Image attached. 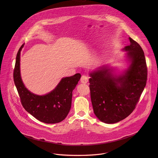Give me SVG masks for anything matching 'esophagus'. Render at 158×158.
<instances>
[{"instance_id": "34e87169", "label": "esophagus", "mask_w": 158, "mask_h": 158, "mask_svg": "<svg viewBox=\"0 0 158 158\" xmlns=\"http://www.w3.org/2000/svg\"><path fill=\"white\" fill-rule=\"evenodd\" d=\"M80 81L82 83L86 84L88 82V77L86 75H82L80 79Z\"/></svg>"}]
</instances>
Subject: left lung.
Instances as JSON below:
<instances>
[{"instance_id":"8db88e82","label":"left lung","mask_w":158,"mask_h":158,"mask_svg":"<svg viewBox=\"0 0 158 158\" xmlns=\"http://www.w3.org/2000/svg\"><path fill=\"white\" fill-rule=\"evenodd\" d=\"M130 66L122 77H114L104 68L90 73V98L94 114L106 123H114L134 111L147 80V66L144 52L136 41L128 38Z\"/></svg>"}]
</instances>
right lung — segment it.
Masks as SVG:
<instances>
[{
	"mask_svg": "<svg viewBox=\"0 0 158 158\" xmlns=\"http://www.w3.org/2000/svg\"><path fill=\"white\" fill-rule=\"evenodd\" d=\"M19 49L13 78L23 108L38 120L46 123H56L63 121L71 108L72 91L81 77L76 73L61 80L56 88L45 95H37L27 90L23 84L20 74V53Z\"/></svg>",
	"mask_w": 158,
	"mask_h": 158,
	"instance_id": "obj_1",
	"label": "right lung"
}]
</instances>
